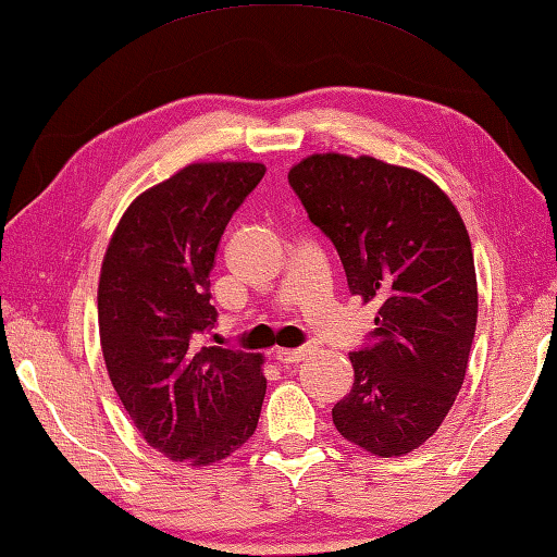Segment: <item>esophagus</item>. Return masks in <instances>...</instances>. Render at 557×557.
<instances>
[{
  "mask_svg": "<svg viewBox=\"0 0 557 557\" xmlns=\"http://www.w3.org/2000/svg\"><path fill=\"white\" fill-rule=\"evenodd\" d=\"M308 355H310L308 347H300V349H276V352H273V357H276L281 364H298V362H304Z\"/></svg>",
  "mask_w": 557,
  "mask_h": 557,
  "instance_id": "obj_1",
  "label": "esophagus"
}]
</instances>
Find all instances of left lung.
<instances>
[{
  "instance_id": "1",
  "label": "left lung",
  "mask_w": 557,
  "mask_h": 557,
  "mask_svg": "<svg viewBox=\"0 0 557 557\" xmlns=\"http://www.w3.org/2000/svg\"><path fill=\"white\" fill-rule=\"evenodd\" d=\"M288 183L333 239L349 290L379 306L374 343L349 355L355 384L333 423L379 457L418 450L460 394L476 327L460 212L428 175L374 156L313 153Z\"/></svg>"
}]
</instances>
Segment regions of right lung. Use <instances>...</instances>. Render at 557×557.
<instances>
[{
  "label": "right lung",
  "mask_w": 557,
  "mask_h": 557,
  "mask_svg": "<svg viewBox=\"0 0 557 557\" xmlns=\"http://www.w3.org/2000/svg\"><path fill=\"white\" fill-rule=\"evenodd\" d=\"M267 165L200 161L144 190L107 244L97 320L107 374L136 431L175 462L205 467L257 431L261 355L200 347L218 323L210 271L234 210Z\"/></svg>",
  "instance_id": "right-lung-1"
}]
</instances>
